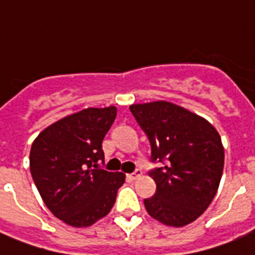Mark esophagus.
<instances>
[{
  "label": "esophagus",
  "mask_w": 255,
  "mask_h": 255,
  "mask_svg": "<svg viewBox=\"0 0 255 255\" xmlns=\"http://www.w3.org/2000/svg\"><path fill=\"white\" fill-rule=\"evenodd\" d=\"M142 174V171H141V169H135V170L133 171V173H131V174H129V178L130 179H137L138 177H139V175Z\"/></svg>",
  "instance_id": "obj_1"
}]
</instances>
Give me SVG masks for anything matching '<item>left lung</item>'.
Here are the masks:
<instances>
[{"label": "left lung", "mask_w": 255, "mask_h": 255, "mask_svg": "<svg viewBox=\"0 0 255 255\" xmlns=\"http://www.w3.org/2000/svg\"><path fill=\"white\" fill-rule=\"evenodd\" d=\"M149 138L151 162H162L149 175L155 194L143 201L154 220L181 228L212 203L224 171L225 153L216 128L205 118L166 101L129 108Z\"/></svg>", "instance_id": "8db88e82"}]
</instances>
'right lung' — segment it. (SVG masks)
Here are the masks:
<instances>
[{
  "instance_id": "right-lung-1",
  "label": "right lung",
  "mask_w": 255,
  "mask_h": 255,
  "mask_svg": "<svg viewBox=\"0 0 255 255\" xmlns=\"http://www.w3.org/2000/svg\"><path fill=\"white\" fill-rule=\"evenodd\" d=\"M116 106L88 108L47 126L30 149V173L47 209L65 224L86 228L112 210L124 173L101 169L102 141Z\"/></svg>"
}]
</instances>
